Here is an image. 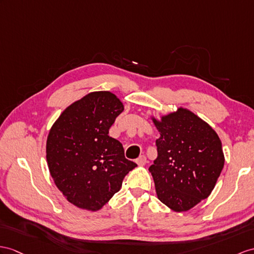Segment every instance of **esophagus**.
Returning <instances> with one entry per match:
<instances>
[{"label":"esophagus","mask_w":254,"mask_h":254,"mask_svg":"<svg viewBox=\"0 0 254 254\" xmlns=\"http://www.w3.org/2000/svg\"><path fill=\"white\" fill-rule=\"evenodd\" d=\"M135 163H137L138 166H144L146 163V157L144 155H140L135 160Z\"/></svg>","instance_id":"obj_1"}]
</instances>
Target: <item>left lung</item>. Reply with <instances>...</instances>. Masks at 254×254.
<instances>
[{"label": "left lung", "mask_w": 254, "mask_h": 254, "mask_svg": "<svg viewBox=\"0 0 254 254\" xmlns=\"http://www.w3.org/2000/svg\"><path fill=\"white\" fill-rule=\"evenodd\" d=\"M159 132L157 158L148 171L157 198L176 212L189 211L213 190L224 166L222 142L212 127L189 109L151 116Z\"/></svg>", "instance_id": "left-lung-1"}]
</instances>
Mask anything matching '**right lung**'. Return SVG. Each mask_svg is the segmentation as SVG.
Returning <instances> with one entry per match:
<instances>
[{
  "label": "right lung",
  "instance_id": "right-lung-1",
  "mask_svg": "<svg viewBox=\"0 0 254 254\" xmlns=\"http://www.w3.org/2000/svg\"><path fill=\"white\" fill-rule=\"evenodd\" d=\"M125 110L111 91H92L70 104L49 130L46 159L56 187L79 209L98 211L137 164L125 158L109 129Z\"/></svg>",
  "mask_w": 254,
  "mask_h": 254
}]
</instances>
